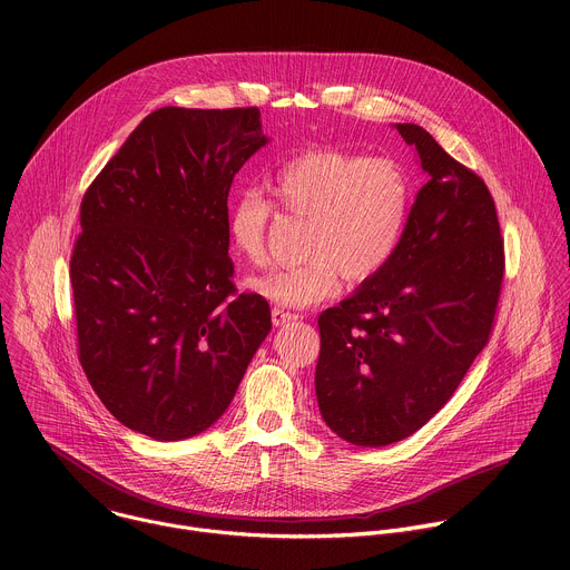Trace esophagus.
<instances>
[{
  "mask_svg": "<svg viewBox=\"0 0 570 570\" xmlns=\"http://www.w3.org/2000/svg\"><path fill=\"white\" fill-rule=\"evenodd\" d=\"M295 320H297V315H295V313L284 311V308H279V306H275V308H273V324H275V327H284V324L295 322Z\"/></svg>",
  "mask_w": 570,
  "mask_h": 570,
  "instance_id": "obj_1",
  "label": "esophagus"
}]
</instances>
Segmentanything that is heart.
I'll use <instances>...</instances> for the list:
<instances>
[{
	"mask_svg": "<svg viewBox=\"0 0 570 570\" xmlns=\"http://www.w3.org/2000/svg\"><path fill=\"white\" fill-rule=\"evenodd\" d=\"M279 212L304 218L302 262L253 277L264 299L304 308L336 295L341 275L365 282L394 257L413 207V180L392 157H363L341 148L293 155L271 178ZM273 207L262 194L240 191L227 205V236L238 257L266 259Z\"/></svg>",
	"mask_w": 570,
	"mask_h": 570,
	"instance_id": "obj_1",
	"label": "heart"
}]
</instances>
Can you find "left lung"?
Wrapping results in <instances>:
<instances>
[{
	"instance_id": "8db88e82",
	"label": "left lung",
	"mask_w": 570,
	"mask_h": 570,
	"mask_svg": "<svg viewBox=\"0 0 570 570\" xmlns=\"http://www.w3.org/2000/svg\"><path fill=\"white\" fill-rule=\"evenodd\" d=\"M394 128L426 183L387 266L317 317V409L356 446L413 435L453 396L490 341L505 268L487 185L422 126Z\"/></svg>"
}]
</instances>
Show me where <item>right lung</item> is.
<instances>
[{
  "label": "right lung",
  "instance_id": "add662e5",
  "mask_svg": "<svg viewBox=\"0 0 570 570\" xmlns=\"http://www.w3.org/2000/svg\"><path fill=\"white\" fill-rule=\"evenodd\" d=\"M271 139L257 108L150 112L80 203L78 358L117 422L159 442L207 431L268 336L232 284L227 194Z\"/></svg>",
  "mask_w": 570,
  "mask_h": 570
}]
</instances>
